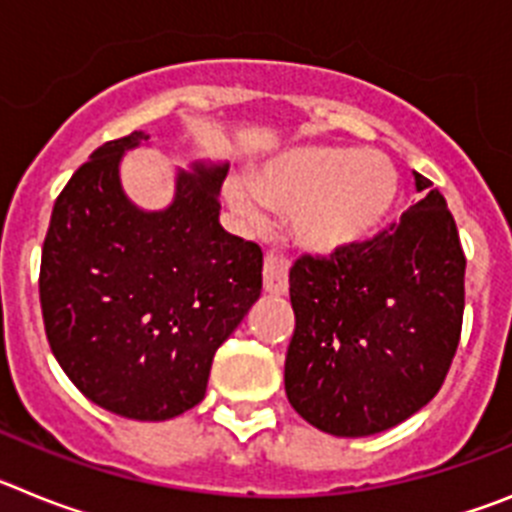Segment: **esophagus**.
I'll list each match as a JSON object with an SVG mask.
<instances>
[{
  "label": "esophagus",
  "mask_w": 512,
  "mask_h": 512,
  "mask_svg": "<svg viewBox=\"0 0 512 512\" xmlns=\"http://www.w3.org/2000/svg\"><path fill=\"white\" fill-rule=\"evenodd\" d=\"M289 284V264L277 256V253H266L264 256V289L269 295H284Z\"/></svg>",
  "instance_id": "1"
}]
</instances>
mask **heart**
Wrapping results in <instances>:
<instances>
[{
  "mask_svg": "<svg viewBox=\"0 0 512 512\" xmlns=\"http://www.w3.org/2000/svg\"><path fill=\"white\" fill-rule=\"evenodd\" d=\"M397 194L400 176L384 153L333 146L284 151L251 176V187H228L230 202L246 220L261 223L264 207L289 212L297 241L320 253L372 238L390 217Z\"/></svg>",
  "mask_w": 512,
  "mask_h": 512,
  "instance_id": "b5f03b06",
  "label": "heart"
}]
</instances>
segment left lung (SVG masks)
Segmentation results:
<instances>
[{"label": "left lung", "mask_w": 512, "mask_h": 512, "mask_svg": "<svg viewBox=\"0 0 512 512\" xmlns=\"http://www.w3.org/2000/svg\"><path fill=\"white\" fill-rule=\"evenodd\" d=\"M372 241L300 256L289 269L295 333L289 405L330 436H372L408 420L449 374L464 318L459 230L431 179Z\"/></svg>", "instance_id": "8db88e82"}]
</instances>
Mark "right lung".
<instances>
[{
    "mask_svg": "<svg viewBox=\"0 0 512 512\" xmlns=\"http://www.w3.org/2000/svg\"><path fill=\"white\" fill-rule=\"evenodd\" d=\"M148 140H110L53 205L40 259L45 336L84 397L133 420H169L202 402L212 356L261 295L259 243L220 225L228 166L179 174L166 210L120 187V158Z\"/></svg>",
    "mask_w": 512,
    "mask_h": 512,
    "instance_id": "right-lung-1",
    "label": "right lung"
}]
</instances>
